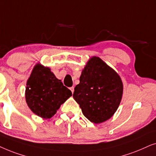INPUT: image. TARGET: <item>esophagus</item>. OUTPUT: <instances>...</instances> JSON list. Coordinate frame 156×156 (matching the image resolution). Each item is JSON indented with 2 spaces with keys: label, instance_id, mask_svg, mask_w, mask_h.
Wrapping results in <instances>:
<instances>
[{
  "label": "esophagus",
  "instance_id": "esophagus-1",
  "mask_svg": "<svg viewBox=\"0 0 156 156\" xmlns=\"http://www.w3.org/2000/svg\"><path fill=\"white\" fill-rule=\"evenodd\" d=\"M70 90H71L72 93L74 92V87H71V88H70Z\"/></svg>",
  "mask_w": 156,
  "mask_h": 156
}]
</instances>
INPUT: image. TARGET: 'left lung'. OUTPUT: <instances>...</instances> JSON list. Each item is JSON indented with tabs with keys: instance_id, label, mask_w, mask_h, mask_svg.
<instances>
[{
	"instance_id": "1",
	"label": "left lung",
	"mask_w": 156,
	"mask_h": 156,
	"mask_svg": "<svg viewBox=\"0 0 156 156\" xmlns=\"http://www.w3.org/2000/svg\"><path fill=\"white\" fill-rule=\"evenodd\" d=\"M73 98L90 121L101 123L114 115L121 101L123 85L119 75L99 57L88 60Z\"/></svg>"
}]
</instances>
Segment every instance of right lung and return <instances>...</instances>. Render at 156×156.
Returning <instances> with one entry per match:
<instances>
[{
    "instance_id": "obj_1",
    "label": "right lung",
    "mask_w": 156,
    "mask_h": 156,
    "mask_svg": "<svg viewBox=\"0 0 156 156\" xmlns=\"http://www.w3.org/2000/svg\"><path fill=\"white\" fill-rule=\"evenodd\" d=\"M71 95V91L51 68L36 64L27 80L25 92L27 105L33 113L44 119L51 118Z\"/></svg>"
}]
</instances>
